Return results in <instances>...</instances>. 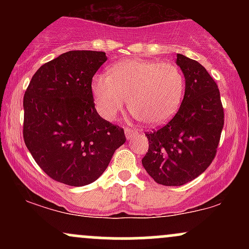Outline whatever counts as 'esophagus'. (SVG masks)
Returning <instances> with one entry per match:
<instances>
[{
	"label": "esophagus",
	"instance_id": "34e87169",
	"mask_svg": "<svg viewBox=\"0 0 249 249\" xmlns=\"http://www.w3.org/2000/svg\"><path fill=\"white\" fill-rule=\"evenodd\" d=\"M136 133H137V130H134V128H130V127L125 128V136H126L127 139H130L131 137L134 136Z\"/></svg>",
	"mask_w": 249,
	"mask_h": 249
}]
</instances>
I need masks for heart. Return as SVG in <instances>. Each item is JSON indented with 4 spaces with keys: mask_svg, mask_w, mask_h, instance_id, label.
Listing matches in <instances>:
<instances>
[{
    "mask_svg": "<svg viewBox=\"0 0 249 249\" xmlns=\"http://www.w3.org/2000/svg\"><path fill=\"white\" fill-rule=\"evenodd\" d=\"M93 101L107 121L115 119L127 105L139 121L158 125L178 110L185 91V77L172 63L126 59L92 81Z\"/></svg>",
    "mask_w": 249,
    "mask_h": 249,
    "instance_id": "1",
    "label": "heart"
}]
</instances>
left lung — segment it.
Wrapping results in <instances>:
<instances>
[{"instance_id":"left-lung-1","label":"left lung","mask_w":249,"mask_h":249,"mask_svg":"<svg viewBox=\"0 0 249 249\" xmlns=\"http://www.w3.org/2000/svg\"><path fill=\"white\" fill-rule=\"evenodd\" d=\"M185 96L178 112L164 126L146 132L148 151L142 166L164 186H181L199 177L215 158L224 127L218 85L199 62L178 53Z\"/></svg>"}]
</instances>
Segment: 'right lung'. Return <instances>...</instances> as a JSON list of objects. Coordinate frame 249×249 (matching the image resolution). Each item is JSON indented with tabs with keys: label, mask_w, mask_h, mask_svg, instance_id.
I'll list each match as a JSON object with an SVG mask.
<instances>
[{
	"label": "right lung",
	"mask_w": 249,
	"mask_h": 249,
	"mask_svg": "<svg viewBox=\"0 0 249 249\" xmlns=\"http://www.w3.org/2000/svg\"><path fill=\"white\" fill-rule=\"evenodd\" d=\"M103 51L72 50L43 64L24 93L23 139L51 179L84 186L102 176L124 144V128L97 113L91 84Z\"/></svg>",
	"instance_id": "1"
}]
</instances>
